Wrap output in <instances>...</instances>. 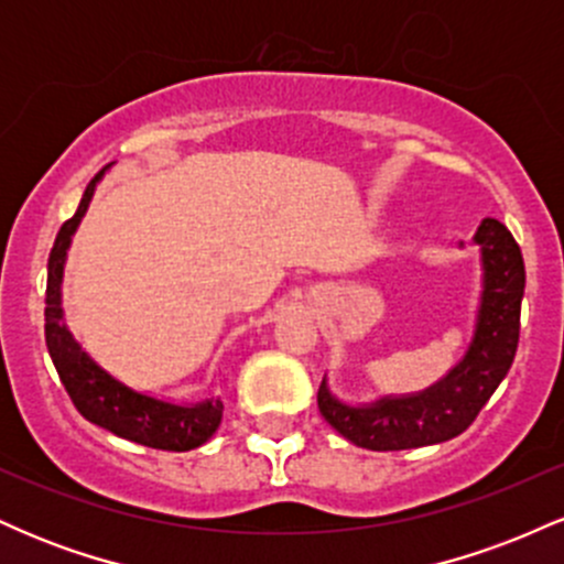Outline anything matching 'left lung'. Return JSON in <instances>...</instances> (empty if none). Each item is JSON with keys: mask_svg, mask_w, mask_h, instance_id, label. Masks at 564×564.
<instances>
[{"mask_svg": "<svg viewBox=\"0 0 564 564\" xmlns=\"http://www.w3.org/2000/svg\"><path fill=\"white\" fill-rule=\"evenodd\" d=\"M471 241L480 246V307L467 352L443 379L422 392L384 394L352 405L336 398L323 377L321 416L358 448L405 451L462 435L509 373L520 341L525 264L507 225L494 217L482 219Z\"/></svg>", "mask_w": 564, "mask_h": 564, "instance_id": "1", "label": "left lung"}]
</instances>
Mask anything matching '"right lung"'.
I'll list each match as a JSON object with an SVG mask.
<instances>
[{"instance_id": "1", "label": "right lung", "mask_w": 564, "mask_h": 564, "mask_svg": "<svg viewBox=\"0 0 564 564\" xmlns=\"http://www.w3.org/2000/svg\"><path fill=\"white\" fill-rule=\"evenodd\" d=\"M108 170V166H106ZM106 170L95 174L93 183L84 191L76 215L63 223L57 232L47 262V296H44V339H47L50 358H53L57 377L74 400L76 411L87 422L113 432L116 437L132 440L159 451H193L204 445L223 422V400L206 398L200 403H172L134 390L106 371L93 355L84 349L70 334L66 315H63V270L70 249V238L87 215L95 187Z\"/></svg>"}]
</instances>
